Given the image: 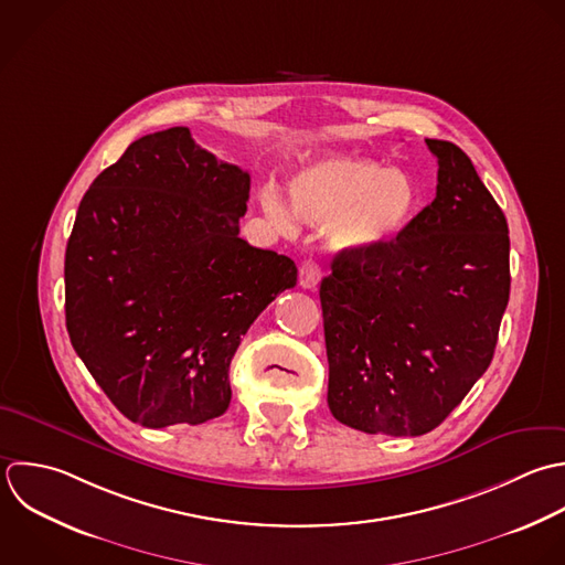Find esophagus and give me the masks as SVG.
<instances>
[{"label": "esophagus", "mask_w": 565, "mask_h": 565, "mask_svg": "<svg viewBox=\"0 0 565 565\" xmlns=\"http://www.w3.org/2000/svg\"><path fill=\"white\" fill-rule=\"evenodd\" d=\"M319 279H321V266H319V262L312 259V257L303 259V264H301V268H299V284H301L303 288L312 290V288H317Z\"/></svg>", "instance_id": "esophagus-1"}]
</instances>
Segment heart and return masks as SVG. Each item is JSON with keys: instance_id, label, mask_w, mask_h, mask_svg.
<instances>
[{"instance_id": "b5f03b06", "label": "heart", "mask_w": 565, "mask_h": 565, "mask_svg": "<svg viewBox=\"0 0 565 565\" xmlns=\"http://www.w3.org/2000/svg\"><path fill=\"white\" fill-rule=\"evenodd\" d=\"M295 206L266 189V215L290 231L297 220L330 224L339 250L372 253L392 244L416 209L414 182L398 169L359 156H328L301 169L290 182Z\"/></svg>"}]
</instances>
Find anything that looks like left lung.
<instances>
[{
	"instance_id": "8db88e82",
	"label": "left lung",
	"mask_w": 565,
	"mask_h": 565,
	"mask_svg": "<svg viewBox=\"0 0 565 565\" xmlns=\"http://www.w3.org/2000/svg\"><path fill=\"white\" fill-rule=\"evenodd\" d=\"M436 198L381 250L321 281L332 416L365 434L436 429L489 370L511 292L509 224L471 158L425 140Z\"/></svg>"
}]
</instances>
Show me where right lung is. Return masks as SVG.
<instances>
[{
    "label": "right lung",
    "instance_id": "add662e5",
    "mask_svg": "<svg viewBox=\"0 0 565 565\" xmlns=\"http://www.w3.org/2000/svg\"><path fill=\"white\" fill-rule=\"evenodd\" d=\"M248 191L246 171L171 127L134 140L83 195L65 248V326L131 423L222 416L242 337L295 288L290 257L239 237Z\"/></svg>",
    "mask_w": 565,
    "mask_h": 565
}]
</instances>
